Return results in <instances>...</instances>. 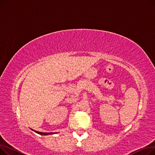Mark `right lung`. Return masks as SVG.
<instances>
[{"label": "right lung", "mask_w": 155, "mask_h": 155, "mask_svg": "<svg viewBox=\"0 0 155 155\" xmlns=\"http://www.w3.org/2000/svg\"><path fill=\"white\" fill-rule=\"evenodd\" d=\"M32 131H34V130H32ZM35 133L39 134L41 135H48V134H56V133H41V132H39V131H34Z\"/></svg>", "instance_id": "right-lung-1"}]
</instances>
